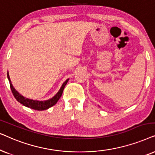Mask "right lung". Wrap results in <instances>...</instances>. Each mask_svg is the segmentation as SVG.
Masks as SVG:
<instances>
[{"mask_svg": "<svg viewBox=\"0 0 155 155\" xmlns=\"http://www.w3.org/2000/svg\"><path fill=\"white\" fill-rule=\"evenodd\" d=\"M7 76L8 81L10 82V88H11L12 93H13L14 97H15L16 100L18 101V102L20 103V104L23 105V106L28 107V108L34 109V110H45L48 109L50 107L54 106L55 104H57V101H59V99L60 98V97L62 95L64 88L65 86L67 85L68 81H69V79L66 80V81L64 82L62 86H61L60 89L59 90V91L57 93V94L55 95L54 96H53L52 98L50 99H48V100L46 101H37V100H33V99L28 98L26 97H24L22 96L21 94H20L19 92L17 91L15 88L13 87V84L11 83V81H10L9 73H7Z\"/></svg>", "mask_w": 155, "mask_h": 155, "instance_id": "add662e5", "label": "right lung"}]
</instances>
